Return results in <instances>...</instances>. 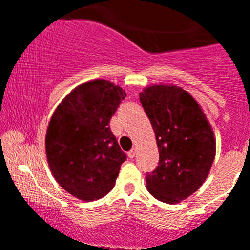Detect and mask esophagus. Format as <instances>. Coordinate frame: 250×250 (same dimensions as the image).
Wrapping results in <instances>:
<instances>
[{"mask_svg": "<svg viewBox=\"0 0 250 250\" xmlns=\"http://www.w3.org/2000/svg\"><path fill=\"white\" fill-rule=\"evenodd\" d=\"M135 153H137V150H135V148H132L130 151H128V157L129 158L135 157Z\"/></svg>", "mask_w": 250, "mask_h": 250, "instance_id": "esophagus-1", "label": "esophagus"}]
</instances>
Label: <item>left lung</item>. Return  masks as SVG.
<instances>
[{
	"instance_id": "left-lung-1",
	"label": "left lung",
	"mask_w": 250,
	"mask_h": 250,
	"mask_svg": "<svg viewBox=\"0 0 250 250\" xmlns=\"http://www.w3.org/2000/svg\"><path fill=\"white\" fill-rule=\"evenodd\" d=\"M139 98L160 152L157 168L146 173V188L158 201L178 203L201 188L213 165L210 125L197 102L180 87L151 85Z\"/></svg>"
}]
</instances>
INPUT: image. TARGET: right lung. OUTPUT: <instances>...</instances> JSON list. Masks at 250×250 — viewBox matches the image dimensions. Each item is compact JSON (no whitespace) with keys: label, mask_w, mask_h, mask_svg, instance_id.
<instances>
[{"label":"right lung","mask_w":250,"mask_h":250,"mask_svg":"<svg viewBox=\"0 0 250 250\" xmlns=\"http://www.w3.org/2000/svg\"><path fill=\"white\" fill-rule=\"evenodd\" d=\"M125 95L109 81H90L66 95L50 118L46 152L53 176L85 202L112 190L127 160L109 125Z\"/></svg>","instance_id":"obj_1"}]
</instances>
